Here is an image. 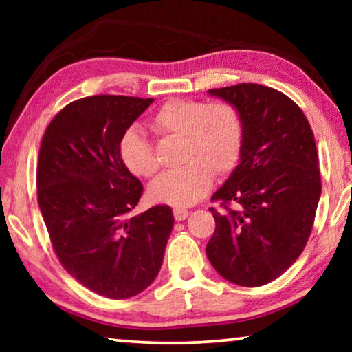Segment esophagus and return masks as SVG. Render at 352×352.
I'll return each instance as SVG.
<instances>
[{
	"label": "esophagus",
	"instance_id": "esophagus-1",
	"mask_svg": "<svg viewBox=\"0 0 352 352\" xmlns=\"http://www.w3.org/2000/svg\"><path fill=\"white\" fill-rule=\"evenodd\" d=\"M188 214H189V211L184 210V208H175V210H174L175 220H184L188 217Z\"/></svg>",
	"mask_w": 352,
	"mask_h": 352
}]
</instances>
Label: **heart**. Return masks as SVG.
<instances>
[{"label": "heart", "mask_w": 352, "mask_h": 352, "mask_svg": "<svg viewBox=\"0 0 352 352\" xmlns=\"http://www.w3.org/2000/svg\"><path fill=\"white\" fill-rule=\"evenodd\" d=\"M151 124L158 133L182 138L183 166L164 172L148 188V195L157 204L175 208L194 205L210 190L212 177H225L239 162L243 121L237 107L226 100L205 104L169 99L152 116ZM119 157L135 175L152 177L158 170L151 141L136 129H129L121 136Z\"/></svg>", "instance_id": "b5f03b06"}]
</instances>
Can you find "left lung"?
<instances>
[{"mask_svg":"<svg viewBox=\"0 0 352 352\" xmlns=\"http://www.w3.org/2000/svg\"><path fill=\"white\" fill-rule=\"evenodd\" d=\"M243 121L241 162L210 208L206 256L226 281L258 287L283 275L311 236L321 194L318 153L305 113L275 88L237 83L208 90Z\"/></svg>","mask_w":352,"mask_h":352,"instance_id":"obj_1","label":"left lung"}]
</instances>
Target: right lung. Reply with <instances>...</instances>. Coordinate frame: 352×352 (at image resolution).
<instances>
[{"mask_svg":"<svg viewBox=\"0 0 352 352\" xmlns=\"http://www.w3.org/2000/svg\"><path fill=\"white\" fill-rule=\"evenodd\" d=\"M152 102L113 94L77 99L50 122L38 152V206L58 261L113 300L153 283L174 226L168 205L129 216L142 184L119 157V140Z\"/></svg>","mask_w":352,"mask_h":352,"instance_id":"right-lung-1","label":"right lung"}]
</instances>
